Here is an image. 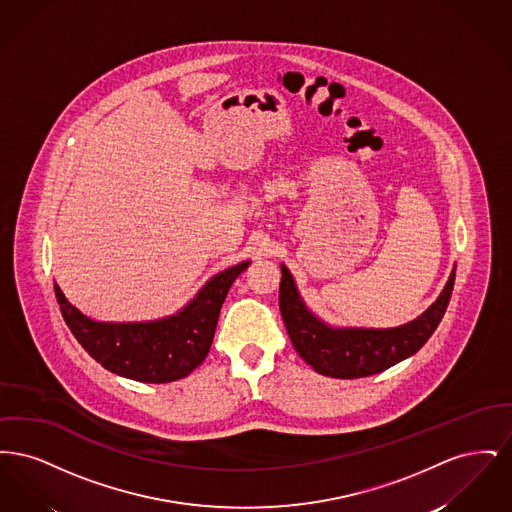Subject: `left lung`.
Wrapping results in <instances>:
<instances>
[{
  "label": "left lung",
  "mask_w": 512,
  "mask_h": 512,
  "mask_svg": "<svg viewBox=\"0 0 512 512\" xmlns=\"http://www.w3.org/2000/svg\"><path fill=\"white\" fill-rule=\"evenodd\" d=\"M282 268L280 313L293 349L318 374L330 378H363L382 372L414 355L438 328L449 305L455 270L438 299L411 322L395 328H334L303 303L290 270Z\"/></svg>",
  "instance_id": "1"
}]
</instances>
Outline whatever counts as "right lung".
I'll return each instance as SVG.
<instances>
[{"instance_id": "right-lung-1", "label": "right lung", "mask_w": 512, "mask_h": 512, "mask_svg": "<svg viewBox=\"0 0 512 512\" xmlns=\"http://www.w3.org/2000/svg\"><path fill=\"white\" fill-rule=\"evenodd\" d=\"M244 261L213 276L176 315L149 322H98L69 303L55 284L61 315L92 359L122 378L167 384L186 378L203 363L215 338L220 307Z\"/></svg>"}]
</instances>
